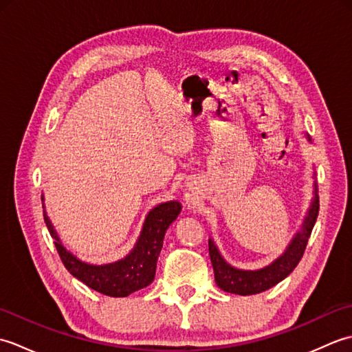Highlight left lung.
Returning a JSON list of instances; mask_svg holds the SVG:
<instances>
[{"label":"left lung","instance_id":"1","mask_svg":"<svg viewBox=\"0 0 352 352\" xmlns=\"http://www.w3.org/2000/svg\"><path fill=\"white\" fill-rule=\"evenodd\" d=\"M318 213L319 198L315 188V198H313L309 214L305 216L301 231L296 234V237L289 245L287 251L278 260H275L272 265H269L265 269H260V271H241V269L227 265L218 250H216L213 242H208V254H210L214 281L219 289L237 295H256L283 281L302 258L311 230L315 227Z\"/></svg>","mask_w":352,"mask_h":352}]
</instances>
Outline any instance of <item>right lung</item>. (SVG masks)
Wrapping results in <instances>:
<instances>
[{
  "label": "right lung",
  "instance_id": "obj_1",
  "mask_svg": "<svg viewBox=\"0 0 352 352\" xmlns=\"http://www.w3.org/2000/svg\"><path fill=\"white\" fill-rule=\"evenodd\" d=\"M180 212L182 206L177 201H169V203L154 207L148 213L139 241L129 256L115 263L101 266L87 265L74 257L58 241L47 213H43V219L51 237L54 239L56 250L62 263L76 278L102 295L122 298L153 283L164 233Z\"/></svg>",
  "mask_w": 352,
  "mask_h": 352
}]
</instances>
